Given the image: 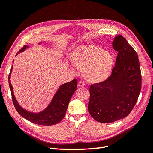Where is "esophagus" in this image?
<instances>
[{
    "label": "esophagus",
    "instance_id": "obj_1",
    "mask_svg": "<svg viewBox=\"0 0 153 153\" xmlns=\"http://www.w3.org/2000/svg\"><path fill=\"white\" fill-rule=\"evenodd\" d=\"M85 86V84L82 81H80L78 83V87H84Z\"/></svg>",
    "mask_w": 153,
    "mask_h": 153
}]
</instances>
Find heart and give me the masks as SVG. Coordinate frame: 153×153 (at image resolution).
Segmentation results:
<instances>
[{
    "mask_svg": "<svg viewBox=\"0 0 153 153\" xmlns=\"http://www.w3.org/2000/svg\"><path fill=\"white\" fill-rule=\"evenodd\" d=\"M74 65L84 70L87 80L91 82L103 81L108 76L114 64L112 53L94 45L82 46L72 55Z\"/></svg>",
    "mask_w": 153,
    "mask_h": 153,
    "instance_id": "b5f03b06",
    "label": "heart"
}]
</instances>
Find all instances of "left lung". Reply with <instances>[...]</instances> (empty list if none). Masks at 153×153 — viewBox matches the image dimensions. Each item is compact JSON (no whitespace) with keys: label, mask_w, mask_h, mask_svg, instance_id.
<instances>
[{"label":"left lung","mask_w":153,"mask_h":153,"mask_svg":"<svg viewBox=\"0 0 153 153\" xmlns=\"http://www.w3.org/2000/svg\"><path fill=\"white\" fill-rule=\"evenodd\" d=\"M118 52L112 74L102 82L90 86L88 110L96 121L110 123L126 117L140 94L142 76L138 55L123 36L113 41Z\"/></svg>","instance_id":"obj_1"}]
</instances>
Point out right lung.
Listing matches in <instances>:
<instances>
[{"label": "right lung", "instance_id": "1", "mask_svg": "<svg viewBox=\"0 0 153 153\" xmlns=\"http://www.w3.org/2000/svg\"><path fill=\"white\" fill-rule=\"evenodd\" d=\"M28 47V45H24L18 51L16 55L24 51ZM12 68L8 77L9 85H10L11 89L13 103L18 113L21 116L28 120L31 123L36 124L43 125V126H51V125L56 124L61 121L65 116L69 100H70L72 95L77 89L76 78H75L71 82L64 84L60 87L56 94L53 96L51 103L45 110L38 114L32 113L23 109L18 105L17 101L15 98L13 87L10 82Z\"/></svg>", "mask_w": 153, "mask_h": 153}]
</instances>
